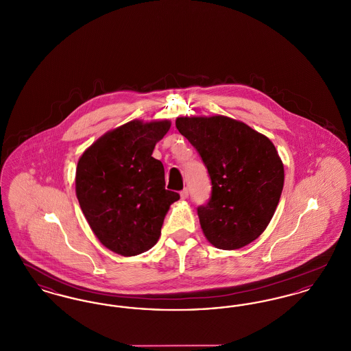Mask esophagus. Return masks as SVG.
<instances>
[{
  "label": "esophagus",
  "mask_w": 351,
  "mask_h": 351,
  "mask_svg": "<svg viewBox=\"0 0 351 351\" xmlns=\"http://www.w3.org/2000/svg\"><path fill=\"white\" fill-rule=\"evenodd\" d=\"M188 196H189L188 189H186V188H184L183 191L180 192V197H182V200H186V199H188Z\"/></svg>",
  "instance_id": "obj_1"
}]
</instances>
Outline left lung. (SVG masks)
<instances>
[{
  "instance_id": "left-lung-1",
  "label": "left lung",
  "mask_w": 351,
  "mask_h": 351,
  "mask_svg": "<svg viewBox=\"0 0 351 351\" xmlns=\"http://www.w3.org/2000/svg\"><path fill=\"white\" fill-rule=\"evenodd\" d=\"M176 128L199 151L212 180L210 200L197 208L205 238L222 250L249 245L266 230L283 191V162L274 143L225 116L178 117Z\"/></svg>"
}]
</instances>
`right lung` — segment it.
<instances>
[{
  "mask_svg": "<svg viewBox=\"0 0 351 351\" xmlns=\"http://www.w3.org/2000/svg\"><path fill=\"white\" fill-rule=\"evenodd\" d=\"M171 121L133 119L101 135L80 156L76 196L92 232L116 254L150 250L176 192L166 189L165 167L152 158Z\"/></svg>",
  "mask_w": 351,
  "mask_h": 351,
  "instance_id": "1",
  "label": "right lung"
}]
</instances>
